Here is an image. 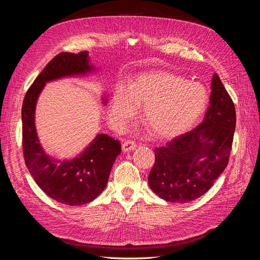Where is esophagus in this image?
<instances>
[{"label": "esophagus", "instance_id": "1", "mask_svg": "<svg viewBox=\"0 0 260 260\" xmlns=\"http://www.w3.org/2000/svg\"><path fill=\"white\" fill-rule=\"evenodd\" d=\"M136 146H137V144L133 142V141L128 140V141H125V142H123V144H122V151L124 153L125 152H131V151H133V149L136 148Z\"/></svg>", "mask_w": 260, "mask_h": 260}]
</instances>
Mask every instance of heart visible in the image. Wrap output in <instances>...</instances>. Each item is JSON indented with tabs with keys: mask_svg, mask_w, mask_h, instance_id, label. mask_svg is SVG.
<instances>
[{
	"mask_svg": "<svg viewBox=\"0 0 260 260\" xmlns=\"http://www.w3.org/2000/svg\"><path fill=\"white\" fill-rule=\"evenodd\" d=\"M207 89L170 72L140 74L129 89L118 85L109 106V121L122 129L144 106L143 120L153 135L170 140L190 131L206 112Z\"/></svg>",
	"mask_w": 260,
	"mask_h": 260,
	"instance_id": "1",
	"label": "heart"
}]
</instances>
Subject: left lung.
<instances>
[{
  "label": "left lung",
  "instance_id": "8db88e82",
  "mask_svg": "<svg viewBox=\"0 0 260 260\" xmlns=\"http://www.w3.org/2000/svg\"><path fill=\"white\" fill-rule=\"evenodd\" d=\"M235 123L233 102L215 74L203 122L154 149L155 164L148 176L152 191L172 203L192 202L205 194L229 161Z\"/></svg>",
  "mask_w": 260,
  "mask_h": 260
}]
</instances>
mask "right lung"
I'll return each instance as SVG.
<instances>
[{
	"mask_svg": "<svg viewBox=\"0 0 260 260\" xmlns=\"http://www.w3.org/2000/svg\"><path fill=\"white\" fill-rule=\"evenodd\" d=\"M94 72L95 68L86 51L56 55L27 91L21 108L22 151L30 175L46 195L70 206L88 204L104 191L121 145L119 141L102 133L75 158H54L44 152L39 141L35 123L36 105L46 82ZM103 103L106 105V98H103Z\"/></svg>",
	"mask_w": 260,
	"mask_h": 260,
	"instance_id": "add662e5",
	"label": "right lung"
}]
</instances>
